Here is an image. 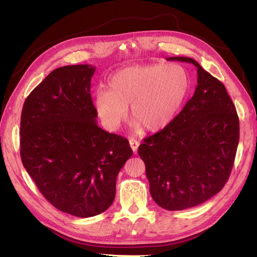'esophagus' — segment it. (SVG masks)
<instances>
[{"label":"esophagus","mask_w":257,"mask_h":257,"mask_svg":"<svg viewBox=\"0 0 257 257\" xmlns=\"http://www.w3.org/2000/svg\"><path fill=\"white\" fill-rule=\"evenodd\" d=\"M129 144H130V147H132L133 151L135 152V154H137V150H138V147H139V141L136 140L134 138H130L129 139Z\"/></svg>","instance_id":"1"}]
</instances>
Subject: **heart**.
<instances>
[{"instance_id": "obj_1", "label": "heart", "mask_w": 257, "mask_h": 257, "mask_svg": "<svg viewBox=\"0 0 257 257\" xmlns=\"http://www.w3.org/2000/svg\"><path fill=\"white\" fill-rule=\"evenodd\" d=\"M190 89L189 74L179 64L155 63L118 70L108 88L95 91L92 102L108 129L117 130L127 118L148 132H159L176 118Z\"/></svg>"}]
</instances>
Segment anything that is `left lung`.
Returning a JSON list of instances; mask_svg holds the SVG:
<instances>
[{
    "mask_svg": "<svg viewBox=\"0 0 257 257\" xmlns=\"http://www.w3.org/2000/svg\"><path fill=\"white\" fill-rule=\"evenodd\" d=\"M167 59L193 64L198 85L181 112L144 139L138 154L146 165L152 199L162 209L180 211L202 204L224 187L235 159L239 121L219 79L193 58Z\"/></svg>",
    "mask_w": 257,
    "mask_h": 257,
    "instance_id": "obj_1",
    "label": "left lung"
}]
</instances>
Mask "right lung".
Returning <instances> with one entry per match:
<instances>
[{
  "instance_id": "right-lung-1",
  "label": "right lung",
  "mask_w": 257,
  "mask_h": 257,
  "mask_svg": "<svg viewBox=\"0 0 257 257\" xmlns=\"http://www.w3.org/2000/svg\"><path fill=\"white\" fill-rule=\"evenodd\" d=\"M91 65L54 69L22 109L21 158L44 198L78 217L112 204L116 180L133 150L128 140L97 124Z\"/></svg>"
}]
</instances>
